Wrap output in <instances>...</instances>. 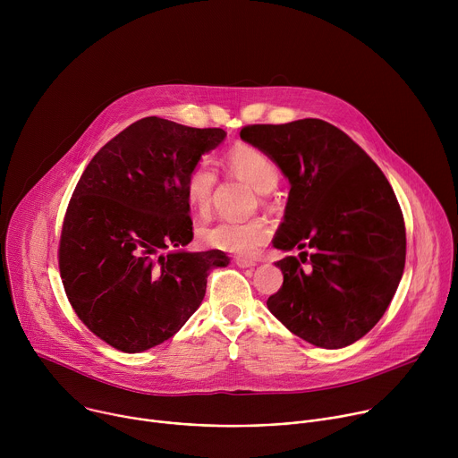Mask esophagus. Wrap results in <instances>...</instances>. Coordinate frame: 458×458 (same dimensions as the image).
I'll list each match as a JSON object with an SVG mask.
<instances>
[{
    "instance_id": "34e87169",
    "label": "esophagus",
    "mask_w": 458,
    "mask_h": 458,
    "mask_svg": "<svg viewBox=\"0 0 458 458\" xmlns=\"http://www.w3.org/2000/svg\"><path fill=\"white\" fill-rule=\"evenodd\" d=\"M235 265H237L239 268H253V267H257V260H253V259H244V257H237V259H235Z\"/></svg>"
}]
</instances>
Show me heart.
<instances>
[{"instance_id": "1", "label": "heart", "mask_w": 458, "mask_h": 458, "mask_svg": "<svg viewBox=\"0 0 458 458\" xmlns=\"http://www.w3.org/2000/svg\"><path fill=\"white\" fill-rule=\"evenodd\" d=\"M230 168L244 177L257 191H270L279 179L276 163L265 154L250 145H237L228 156ZM217 182L216 166L208 157L195 163L184 179V195L191 208L207 212L212 203V193ZM270 237V226L263 219L232 221L219 219L199 228L203 244L214 250L250 255L259 246H263Z\"/></svg>"}]
</instances>
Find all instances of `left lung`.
<instances>
[{"mask_svg":"<svg viewBox=\"0 0 458 458\" xmlns=\"http://www.w3.org/2000/svg\"><path fill=\"white\" fill-rule=\"evenodd\" d=\"M241 140L292 184L274 246L301 250V259L276 263L284 281L268 310L313 346L353 344L380 320L404 272L406 226L394 188L350 136L322 119L248 124Z\"/></svg>","mask_w":458,"mask_h":458,"instance_id":"1","label":"left lung"}]
</instances>
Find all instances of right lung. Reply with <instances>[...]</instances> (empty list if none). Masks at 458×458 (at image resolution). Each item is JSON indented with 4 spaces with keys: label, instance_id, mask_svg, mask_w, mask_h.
<instances>
[{
    "label": "right lung",
    "instance_id": "right-lung-1",
    "mask_svg": "<svg viewBox=\"0 0 458 458\" xmlns=\"http://www.w3.org/2000/svg\"><path fill=\"white\" fill-rule=\"evenodd\" d=\"M223 128L143 117L110 140L80 177L59 239V274L87 328L124 353L174 337L199 308L207 277L230 259L184 251L193 239L184 179Z\"/></svg>",
    "mask_w": 458,
    "mask_h": 458
}]
</instances>
